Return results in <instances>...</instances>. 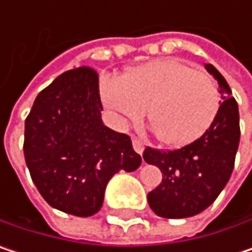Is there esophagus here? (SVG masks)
I'll return each instance as SVG.
<instances>
[{
  "mask_svg": "<svg viewBox=\"0 0 252 252\" xmlns=\"http://www.w3.org/2000/svg\"><path fill=\"white\" fill-rule=\"evenodd\" d=\"M132 140V147H134V150L138 153V155H141L143 153V150H144V140L143 138H140V137H132L131 138Z\"/></svg>",
  "mask_w": 252,
  "mask_h": 252,
  "instance_id": "34e87169",
  "label": "esophagus"
}]
</instances>
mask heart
I'll return each instance as SVG.
<instances>
[{"label": "heart", "instance_id": "1", "mask_svg": "<svg viewBox=\"0 0 252 252\" xmlns=\"http://www.w3.org/2000/svg\"><path fill=\"white\" fill-rule=\"evenodd\" d=\"M103 103L128 121H138L149 108L158 138L185 146L213 124L220 106L216 81L176 60H159L108 77L100 83Z\"/></svg>", "mask_w": 252, "mask_h": 252}]
</instances>
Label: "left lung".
<instances>
[{
    "label": "left lung",
    "instance_id": "1",
    "mask_svg": "<svg viewBox=\"0 0 252 252\" xmlns=\"http://www.w3.org/2000/svg\"><path fill=\"white\" fill-rule=\"evenodd\" d=\"M206 70L219 83L222 97L210 128L195 141L176 149L146 147L143 158L162 172V182L149 192L150 209L160 218L182 219L206 210L232 175L239 146V111L230 87L212 64Z\"/></svg>",
    "mask_w": 252,
    "mask_h": 252
}]
</instances>
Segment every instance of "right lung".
<instances>
[{"label":"right lung","mask_w":252,"mask_h":252,"mask_svg":"<svg viewBox=\"0 0 252 252\" xmlns=\"http://www.w3.org/2000/svg\"><path fill=\"white\" fill-rule=\"evenodd\" d=\"M99 76L78 67L45 87L25 123V159L45 201L87 218L103 204L105 188L120 171L141 165L131 138L102 123Z\"/></svg>","instance_id":"add662e5"}]
</instances>
